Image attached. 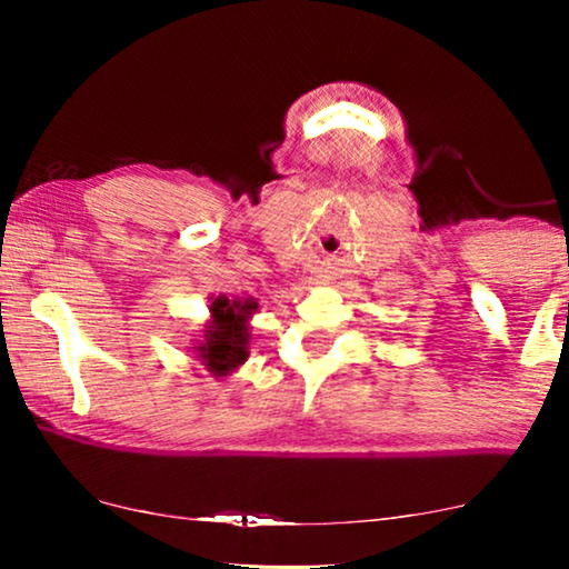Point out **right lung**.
Returning a JSON list of instances; mask_svg holds the SVG:
<instances>
[{
    "instance_id": "right-lung-1",
    "label": "right lung",
    "mask_w": 569,
    "mask_h": 569,
    "mask_svg": "<svg viewBox=\"0 0 569 569\" xmlns=\"http://www.w3.org/2000/svg\"><path fill=\"white\" fill-rule=\"evenodd\" d=\"M256 308L259 302L253 298L228 300L224 295L212 298L204 331L189 347L212 378H228L240 365H246L248 345H251V316Z\"/></svg>"
}]
</instances>
